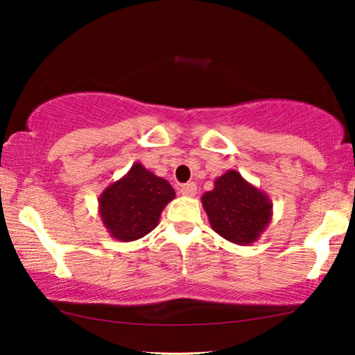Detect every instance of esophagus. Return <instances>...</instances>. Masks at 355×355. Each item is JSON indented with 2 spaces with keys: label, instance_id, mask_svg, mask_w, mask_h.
I'll return each instance as SVG.
<instances>
[{
  "label": "esophagus",
  "instance_id": "1",
  "mask_svg": "<svg viewBox=\"0 0 355 355\" xmlns=\"http://www.w3.org/2000/svg\"><path fill=\"white\" fill-rule=\"evenodd\" d=\"M179 192H181V196H186V197H192V196H196V192H197V186H196V182H187V184H182V186L179 187Z\"/></svg>",
  "mask_w": 355,
  "mask_h": 355
}]
</instances>
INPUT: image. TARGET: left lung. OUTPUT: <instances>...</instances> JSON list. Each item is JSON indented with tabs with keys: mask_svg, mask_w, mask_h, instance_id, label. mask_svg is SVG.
Wrapping results in <instances>:
<instances>
[{
	"mask_svg": "<svg viewBox=\"0 0 355 355\" xmlns=\"http://www.w3.org/2000/svg\"><path fill=\"white\" fill-rule=\"evenodd\" d=\"M213 231L239 245L259 239L271 220V200L241 173L230 169L215 181L213 191L202 196Z\"/></svg>",
	"mask_w": 355,
	"mask_h": 355,
	"instance_id": "1",
	"label": "left lung"
}]
</instances>
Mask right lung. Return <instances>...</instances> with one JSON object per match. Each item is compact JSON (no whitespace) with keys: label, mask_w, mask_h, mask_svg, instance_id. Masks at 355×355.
<instances>
[{"label":"right lung","mask_w":355,"mask_h":355,"mask_svg":"<svg viewBox=\"0 0 355 355\" xmlns=\"http://www.w3.org/2000/svg\"><path fill=\"white\" fill-rule=\"evenodd\" d=\"M176 192L166 179L155 176L140 163L101 192L100 216L114 239L137 241L157 227L163 208Z\"/></svg>","instance_id":"right-lung-1"}]
</instances>
